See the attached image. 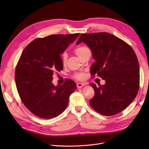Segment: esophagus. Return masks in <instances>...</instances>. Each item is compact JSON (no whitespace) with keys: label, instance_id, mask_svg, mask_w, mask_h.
Here are the masks:
<instances>
[{"label":"esophagus","instance_id":"34e87169","mask_svg":"<svg viewBox=\"0 0 149 149\" xmlns=\"http://www.w3.org/2000/svg\"><path fill=\"white\" fill-rule=\"evenodd\" d=\"M86 84H84V83H77V87L78 88H81L82 87H83L84 86H85Z\"/></svg>","mask_w":149,"mask_h":149}]
</instances>
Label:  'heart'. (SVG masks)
<instances>
[{"instance_id":"heart-1","label":"heart","mask_w":149,"mask_h":149,"mask_svg":"<svg viewBox=\"0 0 149 149\" xmlns=\"http://www.w3.org/2000/svg\"><path fill=\"white\" fill-rule=\"evenodd\" d=\"M88 48L86 46H81V47H79L75 49V52L77 54V55L79 57H80L84 53V52L88 50ZM68 59V55L66 52H64L63 54H62L61 56V60H62V63L63 65H65L66 63V61ZM75 78L78 80H83L85 78V75L84 73H77L75 75Z\"/></svg>"}]
</instances>
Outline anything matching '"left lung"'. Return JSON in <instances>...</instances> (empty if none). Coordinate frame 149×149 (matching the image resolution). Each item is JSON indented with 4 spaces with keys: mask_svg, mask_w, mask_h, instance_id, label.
Returning <instances> with one entry per match:
<instances>
[{
    "mask_svg": "<svg viewBox=\"0 0 149 149\" xmlns=\"http://www.w3.org/2000/svg\"><path fill=\"white\" fill-rule=\"evenodd\" d=\"M84 42L95 60L91 74H97L106 83L90 85L95 95L89 101L98 113L112 116L126 109L139 89V69L136 54L127 43L108 33L81 34L77 42Z\"/></svg>",
    "mask_w": 149,
    "mask_h": 149,
    "instance_id": "8db88e82",
    "label": "left lung"
}]
</instances>
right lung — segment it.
Wrapping results in <instances>:
<instances>
[{
    "mask_svg": "<svg viewBox=\"0 0 149 149\" xmlns=\"http://www.w3.org/2000/svg\"><path fill=\"white\" fill-rule=\"evenodd\" d=\"M80 34H54L37 38L22 52L15 72V81L21 100L38 117L50 119L63 112L75 83L68 80L61 86L52 83L54 70L63 69L61 57L69 45Z\"/></svg>",
    "mask_w": 149,
    "mask_h": 149,
    "instance_id": "add662e5",
    "label": "right lung"
}]
</instances>
